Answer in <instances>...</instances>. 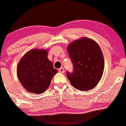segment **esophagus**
Wrapping results in <instances>:
<instances>
[{"label": "esophagus", "mask_w": 126, "mask_h": 126, "mask_svg": "<svg viewBox=\"0 0 126 126\" xmlns=\"http://www.w3.org/2000/svg\"><path fill=\"white\" fill-rule=\"evenodd\" d=\"M58 71H59V72H60V73H63V72H64V69H63V68H60V69H59V70H58Z\"/></svg>", "instance_id": "obj_1"}]
</instances>
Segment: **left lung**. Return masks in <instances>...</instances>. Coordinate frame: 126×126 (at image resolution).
I'll return each instance as SVG.
<instances>
[{"mask_svg":"<svg viewBox=\"0 0 126 126\" xmlns=\"http://www.w3.org/2000/svg\"><path fill=\"white\" fill-rule=\"evenodd\" d=\"M68 52L73 65V72H67L71 84L80 91L95 87L102 78L104 60L101 48L94 40L83 37L68 46Z\"/></svg>","mask_w":126,"mask_h":126,"instance_id":"obj_1","label":"left lung"}]
</instances>
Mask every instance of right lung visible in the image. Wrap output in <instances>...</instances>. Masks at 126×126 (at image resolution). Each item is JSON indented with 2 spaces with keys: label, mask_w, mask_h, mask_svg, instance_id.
Masks as SVG:
<instances>
[{
  "label": "right lung",
  "mask_w": 126,
  "mask_h": 126,
  "mask_svg": "<svg viewBox=\"0 0 126 126\" xmlns=\"http://www.w3.org/2000/svg\"><path fill=\"white\" fill-rule=\"evenodd\" d=\"M47 50L32 49L27 52L17 67L18 79L26 90L34 94L43 93L57 73L47 58Z\"/></svg>",
  "instance_id": "right-lung-1"
}]
</instances>
